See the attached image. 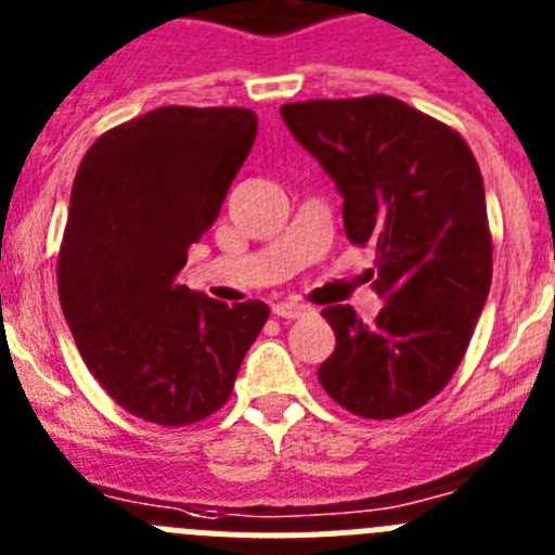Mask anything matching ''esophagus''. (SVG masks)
Segmentation results:
<instances>
[{
    "mask_svg": "<svg viewBox=\"0 0 555 555\" xmlns=\"http://www.w3.org/2000/svg\"><path fill=\"white\" fill-rule=\"evenodd\" d=\"M308 311H311L308 305L294 302V299H286V302H274L272 305V313H274V317H281V319H299V317H305Z\"/></svg>",
    "mask_w": 555,
    "mask_h": 555,
    "instance_id": "34e87169",
    "label": "esophagus"
}]
</instances>
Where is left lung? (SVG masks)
Listing matches in <instances>:
<instances>
[{
  "label": "left lung",
  "mask_w": 555,
  "mask_h": 555,
  "mask_svg": "<svg viewBox=\"0 0 555 555\" xmlns=\"http://www.w3.org/2000/svg\"><path fill=\"white\" fill-rule=\"evenodd\" d=\"M281 115L344 197V231L374 244V322L349 305L322 317L335 352L319 365L330 399L360 418H399L460 369L492 283L485 181L451 126L390 95L299 101Z\"/></svg>",
  "instance_id": "left-lung-1"
}]
</instances>
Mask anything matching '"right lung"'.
<instances>
[{"label": "right lung", "instance_id": "right-lung-1", "mask_svg": "<svg viewBox=\"0 0 555 555\" xmlns=\"http://www.w3.org/2000/svg\"><path fill=\"white\" fill-rule=\"evenodd\" d=\"M242 106H159L104 131L81 159L60 244L65 322L90 374L159 426L217 413L269 319L178 283L256 142Z\"/></svg>", "mask_w": 555, "mask_h": 555}]
</instances>
